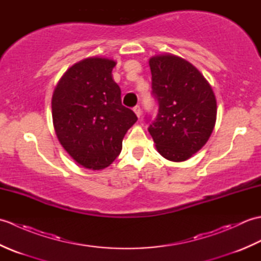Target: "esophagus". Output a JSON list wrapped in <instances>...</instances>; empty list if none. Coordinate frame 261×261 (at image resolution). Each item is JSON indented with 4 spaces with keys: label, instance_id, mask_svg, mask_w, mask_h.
<instances>
[{
    "label": "esophagus",
    "instance_id": "1",
    "mask_svg": "<svg viewBox=\"0 0 261 261\" xmlns=\"http://www.w3.org/2000/svg\"><path fill=\"white\" fill-rule=\"evenodd\" d=\"M134 111H135V113L137 114L138 118H140V116H141V109H140L139 105H136V107L134 108Z\"/></svg>",
    "mask_w": 261,
    "mask_h": 261
}]
</instances>
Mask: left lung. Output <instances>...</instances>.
<instances>
[{
  "mask_svg": "<svg viewBox=\"0 0 261 261\" xmlns=\"http://www.w3.org/2000/svg\"><path fill=\"white\" fill-rule=\"evenodd\" d=\"M156 118L148 127L158 152L171 162H184L197 152L212 134L216 99L196 67L175 55L151 57Z\"/></svg>",
  "mask_w": 261,
  "mask_h": 261,
  "instance_id": "left-lung-1",
  "label": "left lung"
}]
</instances>
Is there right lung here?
<instances>
[{"label":"right lung","mask_w":261,"mask_h":261,"mask_svg":"<svg viewBox=\"0 0 261 261\" xmlns=\"http://www.w3.org/2000/svg\"><path fill=\"white\" fill-rule=\"evenodd\" d=\"M112 59L92 57L66 71L55 88L51 110L55 131L70 157L98 170L119 156L124 135L138 120L121 103L112 79Z\"/></svg>","instance_id":"1"}]
</instances>
